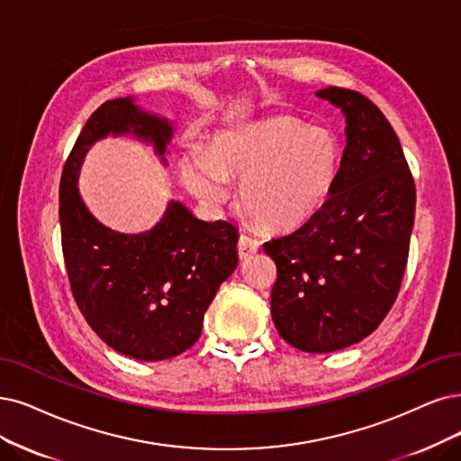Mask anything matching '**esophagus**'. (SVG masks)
<instances>
[{
    "instance_id": "obj_1",
    "label": "esophagus",
    "mask_w": 461,
    "mask_h": 461,
    "mask_svg": "<svg viewBox=\"0 0 461 461\" xmlns=\"http://www.w3.org/2000/svg\"><path fill=\"white\" fill-rule=\"evenodd\" d=\"M258 249H260V243L254 240V237H249V235H241L240 243H237V252H240L241 260L250 258L252 254L258 252Z\"/></svg>"
}]
</instances>
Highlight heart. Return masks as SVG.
<instances>
[{
	"mask_svg": "<svg viewBox=\"0 0 461 461\" xmlns=\"http://www.w3.org/2000/svg\"><path fill=\"white\" fill-rule=\"evenodd\" d=\"M342 168L336 136L294 117H271L214 136L207 156L184 163V182L207 203L228 195L226 178H243L240 201L262 228L285 231L308 221L329 199Z\"/></svg>",
	"mask_w": 461,
	"mask_h": 461,
	"instance_id": "b5f03b06",
	"label": "heart"
}]
</instances>
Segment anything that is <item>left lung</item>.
Instances as JSON below:
<instances>
[{
    "label": "left lung",
    "instance_id": "left-lung-1",
    "mask_svg": "<svg viewBox=\"0 0 461 461\" xmlns=\"http://www.w3.org/2000/svg\"><path fill=\"white\" fill-rule=\"evenodd\" d=\"M346 115L342 168L325 204L264 243L277 266L271 317L285 342L329 353L361 342L395 303L411 249L416 185L401 142L365 95L327 87Z\"/></svg>",
    "mask_w": 461,
    "mask_h": 461
}]
</instances>
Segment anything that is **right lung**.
<instances>
[{"label": "right lung", "mask_w": 461, "mask_h": 461, "mask_svg": "<svg viewBox=\"0 0 461 461\" xmlns=\"http://www.w3.org/2000/svg\"><path fill=\"white\" fill-rule=\"evenodd\" d=\"M134 134L163 158L173 136L165 117L132 98L102 104L85 123L60 178V233L68 279L79 312L100 339L139 361H163L190 349L218 286L237 267V228L203 221L170 201L144 233H119L87 211L77 192L85 153L108 134ZM165 163V158H163Z\"/></svg>", "instance_id": "obj_1"}]
</instances>
